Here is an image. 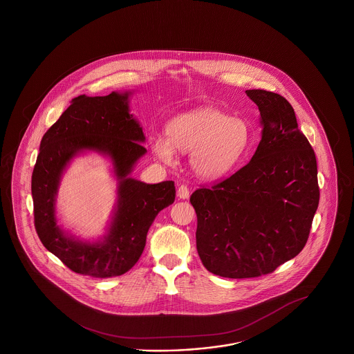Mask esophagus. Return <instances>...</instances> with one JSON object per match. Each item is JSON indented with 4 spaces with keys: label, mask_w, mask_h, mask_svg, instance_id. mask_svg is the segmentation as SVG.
<instances>
[{
    "label": "esophagus",
    "mask_w": 354,
    "mask_h": 354,
    "mask_svg": "<svg viewBox=\"0 0 354 354\" xmlns=\"http://www.w3.org/2000/svg\"><path fill=\"white\" fill-rule=\"evenodd\" d=\"M178 197L179 198H188L189 197V188L185 184H178Z\"/></svg>",
    "instance_id": "esophagus-1"
}]
</instances>
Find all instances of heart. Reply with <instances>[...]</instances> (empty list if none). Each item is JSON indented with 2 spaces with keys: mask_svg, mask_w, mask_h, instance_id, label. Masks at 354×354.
<instances>
[{
  "mask_svg": "<svg viewBox=\"0 0 354 354\" xmlns=\"http://www.w3.org/2000/svg\"><path fill=\"white\" fill-rule=\"evenodd\" d=\"M166 136L151 140L153 153L161 161L172 162L175 149L191 151L193 170L205 179H216L231 171L250 144L245 120L212 106L172 118L166 124Z\"/></svg>",
  "mask_w": 354,
  "mask_h": 354,
  "instance_id": "b5f03b06",
  "label": "heart"
}]
</instances>
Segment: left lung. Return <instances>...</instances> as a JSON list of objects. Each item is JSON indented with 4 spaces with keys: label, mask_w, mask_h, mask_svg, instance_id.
Instances as JSON below:
<instances>
[{
    "label": "left lung",
    "mask_w": 354,
    "mask_h": 354,
    "mask_svg": "<svg viewBox=\"0 0 354 354\" xmlns=\"http://www.w3.org/2000/svg\"><path fill=\"white\" fill-rule=\"evenodd\" d=\"M261 114L262 139L252 160L192 193L196 247L205 268L223 278H258L296 257L319 204L317 160L283 96L245 91Z\"/></svg>",
    "instance_id": "left-lung-1"
}]
</instances>
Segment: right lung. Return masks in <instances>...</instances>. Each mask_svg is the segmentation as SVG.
Masks as SVG:
<instances>
[{
    "mask_svg": "<svg viewBox=\"0 0 354 354\" xmlns=\"http://www.w3.org/2000/svg\"><path fill=\"white\" fill-rule=\"evenodd\" d=\"M129 95L71 100V105L45 132L33 167V222L44 247L80 275L113 278L127 272L145 247L154 218L175 200L171 180L145 184L129 178L132 166L147 149L140 144L144 133L132 118ZM106 152L115 162L121 180L118 213L104 243L86 245L67 238L55 223L53 196L66 162L77 151Z\"/></svg>",
    "mask_w": 354,
    "mask_h": 354,
    "instance_id": "1",
    "label": "right lung"
}]
</instances>
